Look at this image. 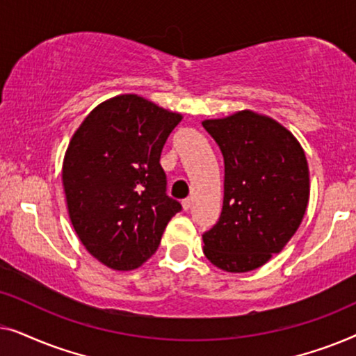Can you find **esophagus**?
I'll return each instance as SVG.
<instances>
[{"instance_id": "obj_1", "label": "esophagus", "mask_w": 356, "mask_h": 356, "mask_svg": "<svg viewBox=\"0 0 356 356\" xmlns=\"http://www.w3.org/2000/svg\"><path fill=\"white\" fill-rule=\"evenodd\" d=\"M181 206H183L184 211H189V209H191V206H193V199L191 197L184 199V201L181 202Z\"/></svg>"}]
</instances>
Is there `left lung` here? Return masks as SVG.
Returning a JSON list of instances; mask_svg holds the SVG:
<instances>
[{"label":"left lung","mask_w":356,"mask_h":356,"mask_svg":"<svg viewBox=\"0 0 356 356\" xmlns=\"http://www.w3.org/2000/svg\"><path fill=\"white\" fill-rule=\"evenodd\" d=\"M225 162L218 222L202 235L218 269L241 274L264 266L298 230L309 201V167L291 131L270 116L241 110L204 120Z\"/></svg>","instance_id":"obj_1"}]
</instances>
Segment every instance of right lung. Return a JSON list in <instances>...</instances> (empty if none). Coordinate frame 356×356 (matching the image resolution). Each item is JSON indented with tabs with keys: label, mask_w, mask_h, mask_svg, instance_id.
<instances>
[{
	"label": "right lung",
	"mask_w": 356,
	"mask_h": 356,
	"mask_svg": "<svg viewBox=\"0 0 356 356\" xmlns=\"http://www.w3.org/2000/svg\"><path fill=\"white\" fill-rule=\"evenodd\" d=\"M181 113L138 94L106 99L67 144L61 179L72 227L113 270H134L157 251L181 204L165 194L160 154Z\"/></svg>",
	"instance_id": "obj_1"
}]
</instances>
